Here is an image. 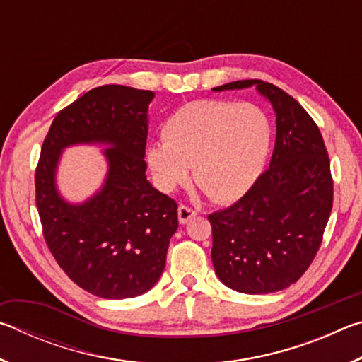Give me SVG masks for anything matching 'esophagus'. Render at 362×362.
Listing matches in <instances>:
<instances>
[{"label":"esophagus","mask_w":362,"mask_h":362,"mask_svg":"<svg viewBox=\"0 0 362 362\" xmlns=\"http://www.w3.org/2000/svg\"><path fill=\"white\" fill-rule=\"evenodd\" d=\"M177 216H179V222L182 225H185L196 216V211L189 209V207H187V206H180L179 211H177Z\"/></svg>","instance_id":"obj_1"}]
</instances>
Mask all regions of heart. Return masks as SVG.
I'll list each match as a JSON object with an SVG mask.
<instances>
[{
	"mask_svg": "<svg viewBox=\"0 0 362 362\" xmlns=\"http://www.w3.org/2000/svg\"><path fill=\"white\" fill-rule=\"evenodd\" d=\"M163 139L146 146V164L163 193H173L189 179L216 201L243 198L265 166L272 126L254 103L194 100L163 124Z\"/></svg>",
	"mask_w": 362,
	"mask_h": 362,
	"instance_id": "b5f03b06",
	"label": "heart"
}]
</instances>
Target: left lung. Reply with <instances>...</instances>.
<instances>
[{
    "mask_svg": "<svg viewBox=\"0 0 362 362\" xmlns=\"http://www.w3.org/2000/svg\"><path fill=\"white\" fill-rule=\"evenodd\" d=\"M252 86L276 115L269 169L236 204L209 216L211 257L218 279L250 296L283 291L306 272L321 246L334 196L321 132L293 97L262 79L226 83L212 90Z\"/></svg>",
    "mask_w": 362,
    "mask_h": 362,
    "instance_id": "8db88e82",
    "label": "left lung"
}]
</instances>
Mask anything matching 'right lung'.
Returning a JSON list of instances; mask_svg holds the SVG:
<instances>
[{"label":"right lung","instance_id":"add662e5","mask_svg":"<svg viewBox=\"0 0 362 362\" xmlns=\"http://www.w3.org/2000/svg\"><path fill=\"white\" fill-rule=\"evenodd\" d=\"M151 90L107 84L90 89L52 121L36 168V207L59 267L81 289L108 300L148 292L161 278L177 204L146 180L145 144ZM107 146L103 187L81 204L59 193L62 153Z\"/></svg>","mask_w":362,"mask_h":362}]
</instances>
